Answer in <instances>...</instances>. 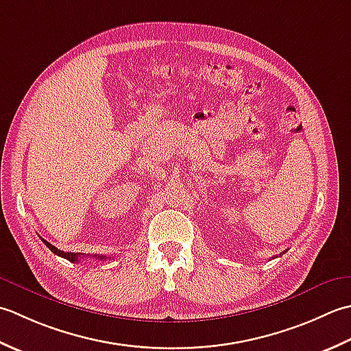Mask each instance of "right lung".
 Wrapping results in <instances>:
<instances>
[{
	"label": "right lung",
	"mask_w": 351,
	"mask_h": 351,
	"mask_svg": "<svg viewBox=\"0 0 351 351\" xmlns=\"http://www.w3.org/2000/svg\"><path fill=\"white\" fill-rule=\"evenodd\" d=\"M44 241V244L51 250V252L54 253V254H57V256H60V257H63V259H66V261H71V262H78L82 259L83 256H86V254H80V253H69V252H62V250H57L54 245H51L49 244L48 241H45V239H42ZM95 257V256H94ZM99 259H106V256H98Z\"/></svg>",
	"instance_id": "right-lung-1"
}]
</instances>
